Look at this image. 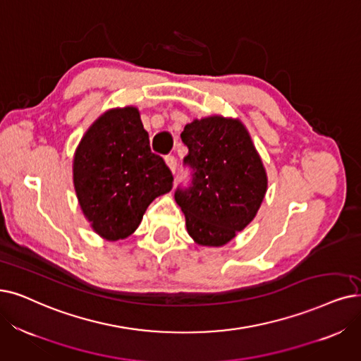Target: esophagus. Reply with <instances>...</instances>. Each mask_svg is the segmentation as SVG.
I'll use <instances>...</instances> for the list:
<instances>
[{
	"mask_svg": "<svg viewBox=\"0 0 361 361\" xmlns=\"http://www.w3.org/2000/svg\"><path fill=\"white\" fill-rule=\"evenodd\" d=\"M164 160H166V164L169 166V169H170L173 173H175V171H176V166H178L176 158L173 157V155H167V157L164 158Z\"/></svg>",
	"mask_w": 361,
	"mask_h": 361,
	"instance_id": "esophagus-1",
	"label": "esophagus"
}]
</instances>
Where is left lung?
Instances as JSON below:
<instances>
[{
    "instance_id": "left-lung-1",
    "label": "left lung",
    "mask_w": 361,
    "mask_h": 361,
    "mask_svg": "<svg viewBox=\"0 0 361 361\" xmlns=\"http://www.w3.org/2000/svg\"><path fill=\"white\" fill-rule=\"evenodd\" d=\"M188 154V186H178L188 234L201 246H224L256 216L267 192V173L238 120L209 117L186 124L180 133Z\"/></svg>"
}]
</instances>
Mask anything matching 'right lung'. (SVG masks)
<instances>
[{
    "instance_id": "1",
    "label": "right lung",
    "mask_w": 361,
    "mask_h": 361,
    "mask_svg": "<svg viewBox=\"0 0 361 361\" xmlns=\"http://www.w3.org/2000/svg\"><path fill=\"white\" fill-rule=\"evenodd\" d=\"M74 186L84 216L109 241L133 234L154 198L171 190V171L151 151L136 108L108 111L85 132L74 157Z\"/></svg>"
}]
</instances>
